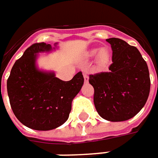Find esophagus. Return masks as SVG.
<instances>
[{"mask_svg": "<svg viewBox=\"0 0 158 158\" xmlns=\"http://www.w3.org/2000/svg\"><path fill=\"white\" fill-rule=\"evenodd\" d=\"M83 76H84V79H85V83L88 82V79H89V77H88L87 73H84Z\"/></svg>", "mask_w": 158, "mask_h": 158, "instance_id": "obj_1", "label": "esophagus"}]
</instances>
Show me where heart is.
Returning a JSON list of instances; mask_svg holds the SVG:
<instances>
[{"instance_id":"heart-1","label":"heart","mask_w":158,"mask_h":158,"mask_svg":"<svg viewBox=\"0 0 158 158\" xmlns=\"http://www.w3.org/2000/svg\"><path fill=\"white\" fill-rule=\"evenodd\" d=\"M88 56L95 57L97 56V64L99 68L106 69L110 63V53L109 49L106 48H93L88 52Z\"/></svg>"}]
</instances>
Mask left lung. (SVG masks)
Returning a JSON list of instances; mask_svg holds the SVG:
<instances>
[{
	"mask_svg": "<svg viewBox=\"0 0 158 158\" xmlns=\"http://www.w3.org/2000/svg\"><path fill=\"white\" fill-rule=\"evenodd\" d=\"M112 50L108 73L89 76L94 88L93 102L98 113L110 122L136 116L146 103L151 79L149 69L138 48L118 38L107 39Z\"/></svg>",
	"mask_w": 158,
	"mask_h": 158,
	"instance_id": "8db88e82",
	"label": "left lung"
}]
</instances>
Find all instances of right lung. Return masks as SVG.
<instances>
[{
  "label": "right lung",
  "mask_w": 158,
  "mask_h": 158,
  "mask_svg": "<svg viewBox=\"0 0 158 158\" xmlns=\"http://www.w3.org/2000/svg\"><path fill=\"white\" fill-rule=\"evenodd\" d=\"M35 43L26 50L12 67L7 82V94L14 114L21 124L33 130L50 131L68 119L72 102L83 86L79 72L69 81L58 79L54 72L39 69V53L57 48Z\"/></svg>",
  "instance_id": "obj_1"
}]
</instances>
